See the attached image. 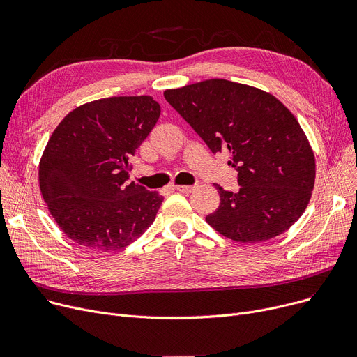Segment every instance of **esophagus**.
I'll list each match as a JSON object with an SVG mask.
<instances>
[{"mask_svg":"<svg viewBox=\"0 0 357 357\" xmlns=\"http://www.w3.org/2000/svg\"><path fill=\"white\" fill-rule=\"evenodd\" d=\"M175 190L179 192H183V194H190L194 191V186L192 185H176Z\"/></svg>","mask_w":357,"mask_h":357,"instance_id":"34e87169","label":"esophagus"}]
</instances>
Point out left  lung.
I'll list each match as a JSON object with an SVG mask.
<instances>
[{"label":"left lung","mask_w":357,"mask_h":357,"mask_svg":"<svg viewBox=\"0 0 357 357\" xmlns=\"http://www.w3.org/2000/svg\"><path fill=\"white\" fill-rule=\"evenodd\" d=\"M165 98L215 155H230L238 192L215 188L218 208L205 217L224 237L271 240L303 215L315 181V158L292 112L271 93L226 79L165 91Z\"/></svg>","instance_id":"left-lung-1"}]
</instances>
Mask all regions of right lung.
I'll return each instance as SVG.
<instances>
[{
	"label": "right lung",
	"mask_w": 357,
	"mask_h": 357,
	"mask_svg": "<svg viewBox=\"0 0 357 357\" xmlns=\"http://www.w3.org/2000/svg\"><path fill=\"white\" fill-rule=\"evenodd\" d=\"M159 117L152 97H111L75 108L54 128L39 182L69 238L89 249L119 250L155 221L163 197L128 182V171Z\"/></svg>",
	"instance_id": "obj_1"
}]
</instances>
